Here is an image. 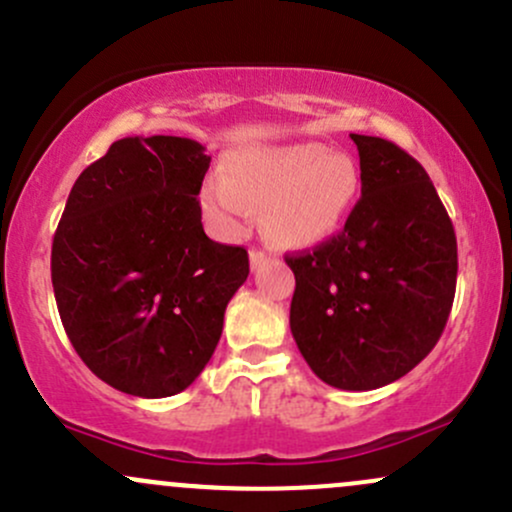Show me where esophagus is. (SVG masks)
Wrapping results in <instances>:
<instances>
[{
    "instance_id": "1",
    "label": "esophagus",
    "mask_w": 512,
    "mask_h": 512,
    "mask_svg": "<svg viewBox=\"0 0 512 512\" xmlns=\"http://www.w3.org/2000/svg\"><path fill=\"white\" fill-rule=\"evenodd\" d=\"M268 258H271V256H268L263 249H251L249 251V261H251V268H254V271H258L261 266H266Z\"/></svg>"
}]
</instances>
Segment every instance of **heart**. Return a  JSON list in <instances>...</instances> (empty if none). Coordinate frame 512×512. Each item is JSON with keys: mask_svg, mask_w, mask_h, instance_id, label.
<instances>
[{"mask_svg": "<svg viewBox=\"0 0 512 512\" xmlns=\"http://www.w3.org/2000/svg\"><path fill=\"white\" fill-rule=\"evenodd\" d=\"M227 178L200 188V207L222 236H239L249 207L263 210V232L278 246L322 244L342 224L359 190V173L344 153L320 144L249 146L227 158Z\"/></svg>", "mask_w": 512, "mask_h": 512, "instance_id": "1", "label": "heart"}]
</instances>
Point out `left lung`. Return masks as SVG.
<instances>
[{
	"label": "left lung",
	"instance_id": "8db88e82",
	"mask_svg": "<svg viewBox=\"0 0 512 512\" xmlns=\"http://www.w3.org/2000/svg\"><path fill=\"white\" fill-rule=\"evenodd\" d=\"M359 148L361 197L344 229L285 256L295 273L290 332L307 366L342 390L412 371L439 342L456 290V236L427 170L378 136Z\"/></svg>",
	"mask_w": 512,
	"mask_h": 512
}]
</instances>
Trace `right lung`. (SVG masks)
Listing matches in <instances>:
<instances>
[{
	"label": "right lung",
	"mask_w": 512,
	"mask_h": 512,
	"mask_svg": "<svg viewBox=\"0 0 512 512\" xmlns=\"http://www.w3.org/2000/svg\"><path fill=\"white\" fill-rule=\"evenodd\" d=\"M207 168L192 139L126 136L82 170L65 202L51 251L60 320L87 368L122 393L188 388L249 276L244 246L202 229Z\"/></svg>",
	"instance_id": "1"
}]
</instances>
